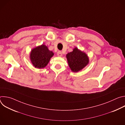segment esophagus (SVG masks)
Returning <instances> with one entry per match:
<instances>
[{
	"label": "esophagus",
	"instance_id": "esophagus-1",
	"mask_svg": "<svg viewBox=\"0 0 125 125\" xmlns=\"http://www.w3.org/2000/svg\"><path fill=\"white\" fill-rule=\"evenodd\" d=\"M57 56L58 57H61L62 56V52L60 51H58L57 53Z\"/></svg>",
	"mask_w": 125,
	"mask_h": 125
}]
</instances>
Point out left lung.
Returning a JSON list of instances; mask_svg holds the SVG:
<instances>
[{
    "mask_svg": "<svg viewBox=\"0 0 125 125\" xmlns=\"http://www.w3.org/2000/svg\"><path fill=\"white\" fill-rule=\"evenodd\" d=\"M69 66L73 72H77L83 69L88 63L87 55L77 47L66 55Z\"/></svg>",
    "mask_w": 125,
    "mask_h": 125,
    "instance_id": "left-lung-1",
    "label": "left lung"
}]
</instances>
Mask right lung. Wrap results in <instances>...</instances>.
I'll list each match as a JSON object with an SVG mask.
<instances>
[{
  "mask_svg": "<svg viewBox=\"0 0 125 125\" xmlns=\"http://www.w3.org/2000/svg\"><path fill=\"white\" fill-rule=\"evenodd\" d=\"M53 55L54 53L49 50L46 46L42 44L31 50L30 58L32 64L35 68H43L47 65Z\"/></svg>",
  "mask_w": 125,
  "mask_h": 125,
  "instance_id": "right-lung-1",
  "label": "right lung"
}]
</instances>
